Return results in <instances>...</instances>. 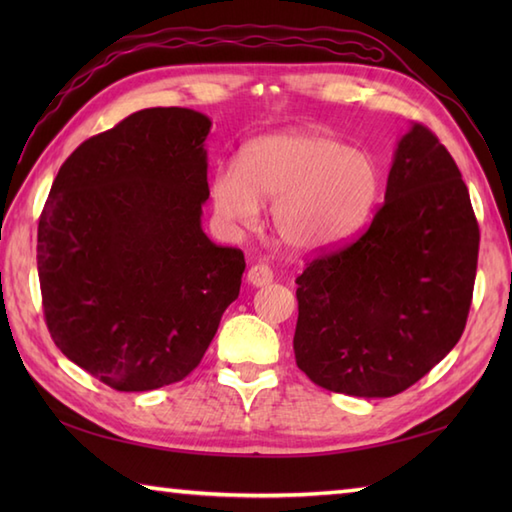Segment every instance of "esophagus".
Segmentation results:
<instances>
[{
	"label": "esophagus",
	"instance_id": "34e87169",
	"mask_svg": "<svg viewBox=\"0 0 512 512\" xmlns=\"http://www.w3.org/2000/svg\"><path fill=\"white\" fill-rule=\"evenodd\" d=\"M246 279H248L250 286L262 288V286L273 284V270H270V266H266V264H255V266L248 268Z\"/></svg>",
	"mask_w": 512,
	"mask_h": 512
}]
</instances>
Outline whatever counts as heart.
Segmentation results:
<instances>
[{"label":"heart","mask_w":512,"mask_h":512,"mask_svg":"<svg viewBox=\"0 0 512 512\" xmlns=\"http://www.w3.org/2000/svg\"><path fill=\"white\" fill-rule=\"evenodd\" d=\"M380 193L374 158L312 129L259 138L242 162H224L213 178V206L224 224L250 228L259 202L270 206L277 242L295 255L347 242L372 215Z\"/></svg>","instance_id":"1"}]
</instances>
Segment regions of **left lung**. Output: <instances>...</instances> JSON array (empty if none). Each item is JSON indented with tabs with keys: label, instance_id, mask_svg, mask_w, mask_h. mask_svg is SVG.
<instances>
[{
	"label": "left lung",
	"instance_id": "left-lung-1",
	"mask_svg": "<svg viewBox=\"0 0 512 512\" xmlns=\"http://www.w3.org/2000/svg\"><path fill=\"white\" fill-rule=\"evenodd\" d=\"M480 250L469 189L436 134L398 140L367 231L297 277L295 358L323 389L389 398L429 374L464 332Z\"/></svg>",
	"mask_w": 512,
	"mask_h": 512
}]
</instances>
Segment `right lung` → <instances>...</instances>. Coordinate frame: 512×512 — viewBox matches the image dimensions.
I'll list each match as a JSON object with an SVG mask.
<instances>
[{
    "label": "right lung",
    "instance_id": "add662e5",
    "mask_svg": "<svg viewBox=\"0 0 512 512\" xmlns=\"http://www.w3.org/2000/svg\"><path fill=\"white\" fill-rule=\"evenodd\" d=\"M209 116L140 110L72 151L39 217L37 268L52 341L118 391L189 376L246 268L202 231Z\"/></svg>",
    "mask_w": 512,
    "mask_h": 512
}]
</instances>
